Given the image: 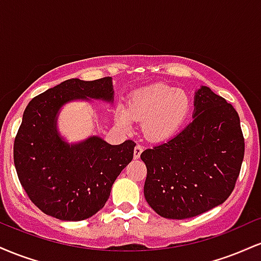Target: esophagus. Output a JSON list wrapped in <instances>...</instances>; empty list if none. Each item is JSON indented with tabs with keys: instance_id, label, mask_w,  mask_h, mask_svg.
Segmentation results:
<instances>
[{
	"instance_id": "obj_1",
	"label": "esophagus",
	"mask_w": 261,
	"mask_h": 261,
	"mask_svg": "<svg viewBox=\"0 0 261 261\" xmlns=\"http://www.w3.org/2000/svg\"><path fill=\"white\" fill-rule=\"evenodd\" d=\"M143 151V147L141 145H136L135 146V149H134V158L135 160H139L141 153H142Z\"/></svg>"
}]
</instances>
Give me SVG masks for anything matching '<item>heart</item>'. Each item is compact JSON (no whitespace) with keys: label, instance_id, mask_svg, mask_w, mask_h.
Here are the masks:
<instances>
[{"label":"heart","instance_id":"heart-1","mask_svg":"<svg viewBox=\"0 0 261 261\" xmlns=\"http://www.w3.org/2000/svg\"><path fill=\"white\" fill-rule=\"evenodd\" d=\"M190 109V99L184 91L154 83L131 94L127 109L119 113L118 122L128 127L131 120L142 121V133L148 140L164 141L180 130Z\"/></svg>","mask_w":261,"mask_h":261}]
</instances>
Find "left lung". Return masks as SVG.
Segmentation results:
<instances>
[{
    "instance_id": "left-lung-1",
    "label": "left lung",
    "mask_w": 261,
    "mask_h": 261,
    "mask_svg": "<svg viewBox=\"0 0 261 261\" xmlns=\"http://www.w3.org/2000/svg\"><path fill=\"white\" fill-rule=\"evenodd\" d=\"M194 120L167 142L147 148L143 194L162 217L184 220L216 207L236 187L244 157L238 113L202 86L195 93Z\"/></svg>"
}]
</instances>
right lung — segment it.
Returning a JSON list of instances; mask_svg holds the SVG:
<instances>
[{"instance_id": "right-lung-1", "label": "right lung", "mask_w": 261, "mask_h": 261, "mask_svg": "<svg viewBox=\"0 0 261 261\" xmlns=\"http://www.w3.org/2000/svg\"><path fill=\"white\" fill-rule=\"evenodd\" d=\"M89 98L113 103L112 77L71 79L34 97L14 139V166L27 195L44 214L61 221L86 220L103 208L114 181L134 157L133 140L113 146L92 136L70 145L60 136L61 107Z\"/></svg>"}]
</instances>
